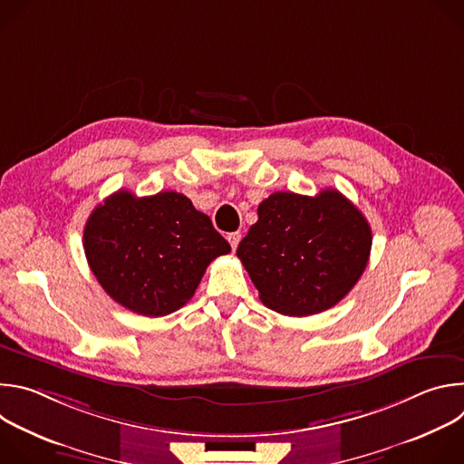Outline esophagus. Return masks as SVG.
Masks as SVG:
<instances>
[{
  "instance_id": "obj_1",
  "label": "esophagus",
  "mask_w": 464,
  "mask_h": 464,
  "mask_svg": "<svg viewBox=\"0 0 464 464\" xmlns=\"http://www.w3.org/2000/svg\"><path fill=\"white\" fill-rule=\"evenodd\" d=\"M240 238H242V235H240L238 231H235V233H229V235H227V242L231 244V249H233V251L237 249V246H238Z\"/></svg>"
}]
</instances>
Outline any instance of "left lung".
I'll return each instance as SVG.
<instances>
[{
	"label": "left lung",
	"instance_id": "left-lung-1",
	"mask_svg": "<svg viewBox=\"0 0 464 464\" xmlns=\"http://www.w3.org/2000/svg\"><path fill=\"white\" fill-rule=\"evenodd\" d=\"M237 249L260 301L285 315H312L340 303L362 277L371 226L336 188L315 196L274 192Z\"/></svg>",
	"mask_w": 464,
	"mask_h": 464
}]
</instances>
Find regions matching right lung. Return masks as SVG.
Here are the masks:
<instances>
[{
	"label": "right lung",
	"mask_w": 464,
	"mask_h": 464,
	"mask_svg": "<svg viewBox=\"0 0 464 464\" xmlns=\"http://www.w3.org/2000/svg\"><path fill=\"white\" fill-rule=\"evenodd\" d=\"M84 251L115 303L161 317L194 295L209 262L231 246L187 196L165 190L138 198L121 188L90 215Z\"/></svg>",
	"instance_id": "add662e5"
}]
</instances>
